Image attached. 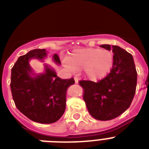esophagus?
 Segmentation results:
<instances>
[{
    "mask_svg": "<svg viewBox=\"0 0 149 149\" xmlns=\"http://www.w3.org/2000/svg\"><path fill=\"white\" fill-rule=\"evenodd\" d=\"M79 81H80V78H79V77H74V81H75V84H78Z\"/></svg>",
    "mask_w": 149,
    "mask_h": 149,
    "instance_id": "1",
    "label": "esophagus"
}]
</instances>
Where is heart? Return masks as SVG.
Listing matches in <instances>:
<instances>
[{
  "instance_id": "b5f03b06",
  "label": "heart",
  "mask_w": 149,
  "mask_h": 149,
  "mask_svg": "<svg viewBox=\"0 0 149 149\" xmlns=\"http://www.w3.org/2000/svg\"><path fill=\"white\" fill-rule=\"evenodd\" d=\"M67 66L72 71H84L91 81H99L108 75L113 65L111 51L100 48H81L74 50L67 58Z\"/></svg>"
}]
</instances>
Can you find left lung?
<instances>
[{"mask_svg": "<svg viewBox=\"0 0 149 149\" xmlns=\"http://www.w3.org/2000/svg\"><path fill=\"white\" fill-rule=\"evenodd\" d=\"M112 50L113 65L110 73L98 83L81 81L84 99L89 113L101 121L113 119L123 113L131 105L135 95L137 73L133 56L117 45H101Z\"/></svg>", "mask_w": 149, "mask_h": 149, "instance_id": "1", "label": "left lung"}]
</instances>
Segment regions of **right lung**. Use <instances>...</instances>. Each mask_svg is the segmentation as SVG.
Wrapping results in <instances>:
<instances>
[{"instance_id": "1", "label": "right lung", "mask_w": 149, "mask_h": 149, "mask_svg": "<svg viewBox=\"0 0 149 149\" xmlns=\"http://www.w3.org/2000/svg\"><path fill=\"white\" fill-rule=\"evenodd\" d=\"M48 52L45 49H35L18 57L11 71V88L13 101L18 110L24 116L42 124L58 121L65 110L67 89L74 84V78L61 79L54 68L44 63L45 71L36 73L30 61L36 59L44 62ZM53 61L61 64L54 54Z\"/></svg>"}]
</instances>
